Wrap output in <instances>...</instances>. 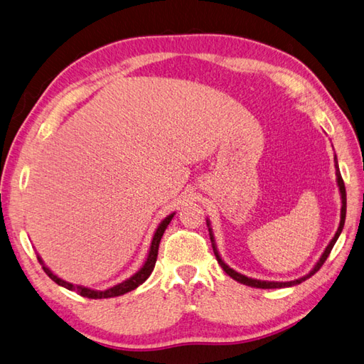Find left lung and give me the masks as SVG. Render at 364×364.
I'll return each instance as SVG.
<instances>
[{
    "label": "left lung",
    "mask_w": 364,
    "mask_h": 364,
    "mask_svg": "<svg viewBox=\"0 0 364 364\" xmlns=\"http://www.w3.org/2000/svg\"><path fill=\"white\" fill-rule=\"evenodd\" d=\"M335 168H336V183H338V190H340V196H341V220H340V225H338V230L335 232V237L330 240V243L326 246L324 252L321 254L319 260L316 262V264L313 266V268L305 274V276L299 277L296 280H289V282H274V280H260V279H252V277H247L245 276V274H241L235 269H232L230 266L225 263L221 255H220V250H218L216 247V241H215V235H213V230H212V224H210V220L207 218V228H208V233H210V240H212V247H213V252H215V257L218 263H220L221 268L224 269V272L228 274V276H230L233 280L240 282V284L243 285H247V287H252V288H263V289H272V288H288V287H294V285H299L302 284L304 280L310 279L314 272H318L319 268L322 264H324V262L327 260V257L330 254V250L333 249L336 240L340 238L341 232H343V228H344V221H346V187H344V182H343V177H341V173H340V166H338V159H336V154H335Z\"/></svg>",
    "instance_id": "1"
}]
</instances>
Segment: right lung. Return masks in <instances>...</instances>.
<instances>
[{
    "label": "right lung",
    "instance_id": "1",
    "mask_svg": "<svg viewBox=\"0 0 364 364\" xmlns=\"http://www.w3.org/2000/svg\"><path fill=\"white\" fill-rule=\"evenodd\" d=\"M176 212L169 213L166 218H164V220L160 221V224L157 225V229L154 232V235H152V240H151V245H149V252H148V257L146 260H144L141 268L136 271L134 276H131L129 279L119 282V284L110 287V288H106V289H93V288H88V287H84V285H75L71 284V282H67L60 279L59 276H55V274L48 268V266L45 264V262L42 260V257H40L37 254V258L40 264H42L43 271L48 274V277H50L51 280H54L55 284L70 289V291H76L77 294L84 296V297H88V299H109V297H117V296H121V294H126L129 291H132V289H135L136 287H140L141 284H144L146 282V279L151 276V272L154 271V266H156V262H157V254H159V245H160V240L161 237H164V233L168 228V224L171 223V220L174 218Z\"/></svg>",
    "mask_w": 364,
    "mask_h": 364
}]
</instances>
